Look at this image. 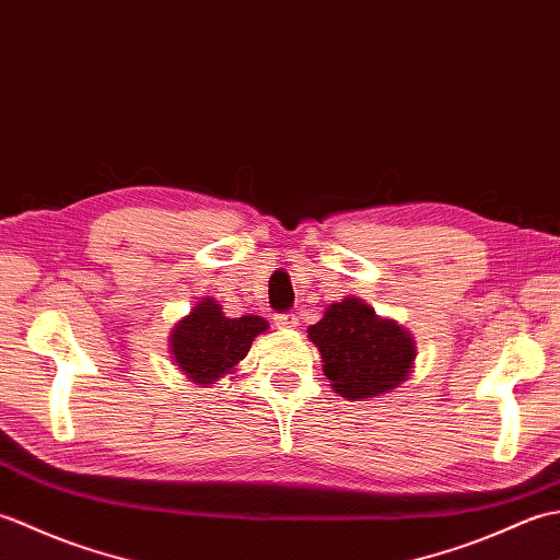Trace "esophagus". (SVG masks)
<instances>
[{"label": "esophagus", "instance_id": "obj_1", "mask_svg": "<svg viewBox=\"0 0 560 560\" xmlns=\"http://www.w3.org/2000/svg\"><path fill=\"white\" fill-rule=\"evenodd\" d=\"M273 319H277V327H281V329H293V327H299V315H293V313L277 315Z\"/></svg>", "mask_w": 560, "mask_h": 560}]
</instances>
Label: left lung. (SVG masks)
Here are the masks:
<instances>
[{"mask_svg":"<svg viewBox=\"0 0 560 560\" xmlns=\"http://www.w3.org/2000/svg\"><path fill=\"white\" fill-rule=\"evenodd\" d=\"M307 337L323 355V371L337 395L361 401L387 395L409 377L416 343L395 319L377 317L361 299L331 303Z\"/></svg>","mask_w":560,"mask_h":560,"instance_id":"8db88e82","label":"left lung"}]
</instances>
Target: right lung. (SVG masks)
<instances>
[{"label":"right lung","instance_id":"add662e5","mask_svg":"<svg viewBox=\"0 0 560 560\" xmlns=\"http://www.w3.org/2000/svg\"><path fill=\"white\" fill-rule=\"evenodd\" d=\"M223 307L205 299L171 331L175 365L197 385H217V380L235 371L253 341L269 329L265 317H225Z\"/></svg>","mask_w":560,"mask_h":560}]
</instances>
